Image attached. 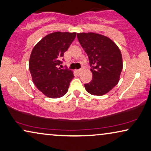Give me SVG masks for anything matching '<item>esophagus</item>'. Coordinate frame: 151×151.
Listing matches in <instances>:
<instances>
[{
    "mask_svg": "<svg viewBox=\"0 0 151 151\" xmlns=\"http://www.w3.org/2000/svg\"><path fill=\"white\" fill-rule=\"evenodd\" d=\"M82 72H83L82 70H76V73H77L78 75H81V74L82 73Z\"/></svg>",
    "mask_w": 151,
    "mask_h": 151,
    "instance_id": "esophagus-1",
    "label": "esophagus"
}]
</instances>
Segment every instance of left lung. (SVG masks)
Instances as JSON below:
<instances>
[{"mask_svg":"<svg viewBox=\"0 0 151 151\" xmlns=\"http://www.w3.org/2000/svg\"><path fill=\"white\" fill-rule=\"evenodd\" d=\"M78 42L88 55L92 80L85 84L88 93L103 96L120 80L123 63L118 46L107 36L92 32L77 33Z\"/></svg>","mask_w":151,"mask_h":151,"instance_id":"8db88e82","label":"left lung"}]
</instances>
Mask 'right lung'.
Wrapping results in <instances>:
<instances>
[{"mask_svg": "<svg viewBox=\"0 0 151 151\" xmlns=\"http://www.w3.org/2000/svg\"><path fill=\"white\" fill-rule=\"evenodd\" d=\"M76 34L60 31L48 34L33 48L29 70L36 88L47 97L57 99L64 96L75 77L73 71L59 66Z\"/></svg>", "mask_w": 151, "mask_h": 151, "instance_id": "obj_1", "label": "right lung"}]
</instances>
